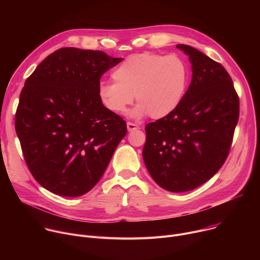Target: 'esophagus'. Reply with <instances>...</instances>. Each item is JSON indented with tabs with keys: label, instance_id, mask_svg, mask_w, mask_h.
Instances as JSON below:
<instances>
[{
	"label": "esophagus",
	"instance_id": "obj_1",
	"mask_svg": "<svg viewBox=\"0 0 260 260\" xmlns=\"http://www.w3.org/2000/svg\"><path fill=\"white\" fill-rule=\"evenodd\" d=\"M126 126H127V131H128V132H133V131L139 128V126H138L137 124L132 123V122H127V123H126Z\"/></svg>",
	"mask_w": 260,
	"mask_h": 260
}]
</instances>
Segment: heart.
I'll list each match as a JSON object with an SVG mask.
<instances>
[{
  "instance_id": "1",
  "label": "heart",
  "mask_w": 260,
  "mask_h": 260,
  "mask_svg": "<svg viewBox=\"0 0 260 260\" xmlns=\"http://www.w3.org/2000/svg\"><path fill=\"white\" fill-rule=\"evenodd\" d=\"M114 81H102L99 96L114 114H124L134 102L137 118L161 119L181 104L189 81L188 68L181 58L151 52L127 56L112 73Z\"/></svg>"
}]
</instances>
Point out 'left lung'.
<instances>
[{
	"mask_svg": "<svg viewBox=\"0 0 260 260\" xmlns=\"http://www.w3.org/2000/svg\"><path fill=\"white\" fill-rule=\"evenodd\" d=\"M189 55L192 79L169 116L145 126L143 158L152 179L172 192L192 190L225 162L239 120V95L228 71L198 49Z\"/></svg>",
	"mask_w": 260,
	"mask_h": 260,
	"instance_id": "left-lung-1",
	"label": "left lung"
}]
</instances>
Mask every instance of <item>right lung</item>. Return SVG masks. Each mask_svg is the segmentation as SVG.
I'll use <instances>...</instances> for the list:
<instances>
[{"mask_svg":"<svg viewBox=\"0 0 260 260\" xmlns=\"http://www.w3.org/2000/svg\"><path fill=\"white\" fill-rule=\"evenodd\" d=\"M121 60L101 50L64 47L25 80L15 131L29 172L50 192H88L125 137V121L99 96L102 75Z\"/></svg>","mask_w":260,"mask_h":260,"instance_id":"1","label":"right lung"}]
</instances>
